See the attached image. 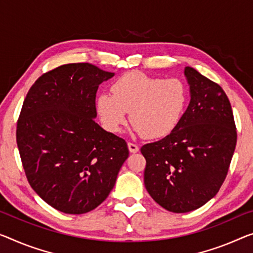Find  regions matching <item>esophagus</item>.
<instances>
[{
	"mask_svg": "<svg viewBox=\"0 0 253 253\" xmlns=\"http://www.w3.org/2000/svg\"><path fill=\"white\" fill-rule=\"evenodd\" d=\"M127 148H129L130 153H138L139 151V147L138 145H135L133 142H127Z\"/></svg>",
	"mask_w": 253,
	"mask_h": 253,
	"instance_id": "obj_1",
	"label": "esophagus"
}]
</instances>
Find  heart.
Returning <instances> with one entry per match:
<instances>
[{
    "label": "heart",
    "mask_w": 253,
    "mask_h": 253,
    "mask_svg": "<svg viewBox=\"0 0 253 253\" xmlns=\"http://www.w3.org/2000/svg\"><path fill=\"white\" fill-rule=\"evenodd\" d=\"M111 90L112 95H98L96 110L103 126L114 133L122 130L130 113L134 132L148 139L164 138L176 129L188 103V89L180 79L137 71L120 77Z\"/></svg>",
    "instance_id": "b5f03b06"
}]
</instances>
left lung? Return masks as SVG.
<instances>
[{"mask_svg":"<svg viewBox=\"0 0 253 253\" xmlns=\"http://www.w3.org/2000/svg\"><path fill=\"white\" fill-rule=\"evenodd\" d=\"M190 103L172 133L141 147L150 197L173 212H189L216 196L236 146L231 103L219 84L185 67Z\"/></svg>","mask_w":253,"mask_h":253,"instance_id":"8db88e82","label":"left lung"}]
</instances>
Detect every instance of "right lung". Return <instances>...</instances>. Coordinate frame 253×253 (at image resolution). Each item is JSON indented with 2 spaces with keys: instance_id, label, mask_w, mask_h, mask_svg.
I'll return each instance as SVG.
<instances>
[{
  "instance_id": "right-lung-1",
  "label": "right lung",
  "mask_w": 253,
  "mask_h": 253,
  "mask_svg": "<svg viewBox=\"0 0 253 253\" xmlns=\"http://www.w3.org/2000/svg\"><path fill=\"white\" fill-rule=\"evenodd\" d=\"M114 77L90 63L64 64L38 78L17 124L23 169L56 211L80 215L103 203L129 156L126 140L95 122L96 92Z\"/></svg>"
}]
</instances>
